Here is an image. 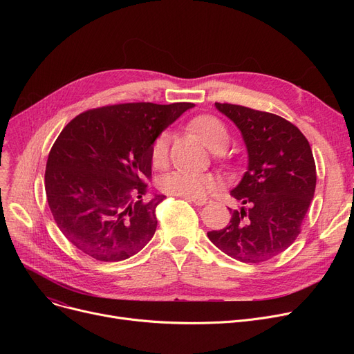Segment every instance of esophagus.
<instances>
[{"label": "esophagus", "mask_w": 354, "mask_h": 354, "mask_svg": "<svg viewBox=\"0 0 354 354\" xmlns=\"http://www.w3.org/2000/svg\"><path fill=\"white\" fill-rule=\"evenodd\" d=\"M185 199H187L191 203H195L196 207H203V205H207V203L209 202L208 199H189V198H185Z\"/></svg>", "instance_id": "obj_1"}]
</instances>
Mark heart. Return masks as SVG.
<instances>
[{
    "instance_id": "heart-1",
    "label": "heart",
    "mask_w": 354,
    "mask_h": 354,
    "mask_svg": "<svg viewBox=\"0 0 354 354\" xmlns=\"http://www.w3.org/2000/svg\"><path fill=\"white\" fill-rule=\"evenodd\" d=\"M194 132L203 140L208 147L214 151H221L230 142V132L227 126L218 118L203 115L198 116L191 122ZM171 136L167 132H162L152 143V162L160 167L167 160V149H169ZM219 185V180L211 174L189 172V171H174L166 174L159 180V189L167 195L201 199L211 194Z\"/></svg>"
}]
</instances>
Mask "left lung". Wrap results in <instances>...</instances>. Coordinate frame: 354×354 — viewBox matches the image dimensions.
I'll return each mask as SVG.
<instances>
[{
	"label": "left lung",
	"instance_id": "1",
	"mask_svg": "<svg viewBox=\"0 0 354 354\" xmlns=\"http://www.w3.org/2000/svg\"><path fill=\"white\" fill-rule=\"evenodd\" d=\"M243 135L248 166L231 195L239 202L211 243L234 259L258 264L286 251L299 236L315 191L308 140L288 120L250 107L215 103Z\"/></svg>",
	"mask_w": 354,
	"mask_h": 354
}]
</instances>
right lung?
<instances>
[{
	"label": "right lung",
	"instance_id": "add662e5",
	"mask_svg": "<svg viewBox=\"0 0 354 354\" xmlns=\"http://www.w3.org/2000/svg\"><path fill=\"white\" fill-rule=\"evenodd\" d=\"M194 103H124L74 118L54 142L46 194L55 224L70 243L102 263L138 254L152 239L156 207L145 201L152 143Z\"/></svg>",
	"mask_w": 354,
	"mask_h": 354
}]
</instances>
